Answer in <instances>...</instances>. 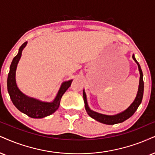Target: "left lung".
<instances>
[{"label":"left lung","instance_id":"obj_1","mask_svg":"<svg viewBox=\"0 0 155 155\" xmlns=\"http://www.w3.org/2000/svg\"><path fill=\"white\" fill-rule=\"evenodd\" d=\"M133 59L135 62H137V65H138L139 73H140V78H139V90L138 93H137V97L135 98V100L134 102L131 104V105L127 110H124V112L120 113V114H117L115 116H106V115H103V114H98V113L94 112L93 110H91L89 108L88 106H87V103L86 100V95H85V91H83V99L84 102H85V110L88 115L91 116V118H94L101 123L108 124V125H113V124H116L118 123H121L126 120L128 119L129 118H130L131 116L134 114L135 111L137 110L139 105L142 103V98H143V93H144V81H143V73L142 71V69L139 65V62H137L136 59H135L134 55L133 54Z\"/></svg>","mask_w":155,"mask_h":155}]
</instances>
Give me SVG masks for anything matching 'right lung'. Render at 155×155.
I'll use <instances>...</instances> for the list:
<instances>
[{
	"instance_id": "right-lung-1",
	"label": "right lung",
	"mask_w": 155,
	"mask_h": 155,
	"mask_svg": "<svg viewBox=\"0 0 155 155\" xmlns=\"http://www.w3.org/2000/svg\"><path fill=\"white\" fill-rule=\"evenodd\" d=\"M27 41L24 42L19 48L18 53L14 58L13 59L10 66V71L8 75L7 87L8 92L10 95L13 105L18 109L28 116L34 118H41L46 116L51 115L55 112L59 108L60 104V100L62 96L71 85L72 81H69L64 82L61 85L60 91L57 93L56 98L51 103L41 102L34 98H28L19 91L16 83V70L17 64H18L23 49L26 47Z\"/></svg>"
}]
</instances>
